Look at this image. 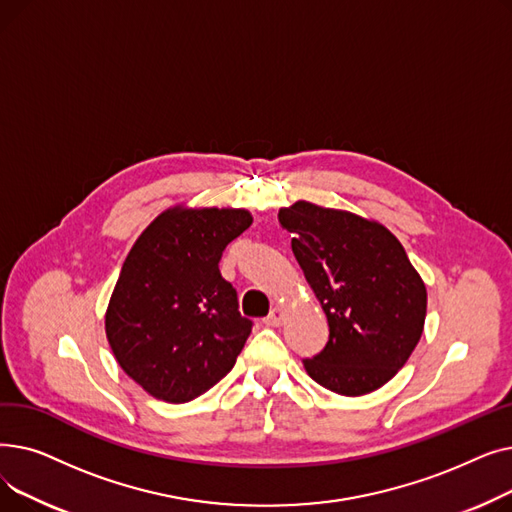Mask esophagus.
I'll list each match as a JSON object with an SVG mask.
<instances>
[{
	"instance_id": "34e87169",
	"label": "esophagus",
	"mask_w": 512,
	"mask_h": 512,
	"mask_svg": "<svg viewBox=\"0 0 512 512\" xmlns=\"http://www.w3.org/2000/svg\"><path fill=\"white\" fill-rule=\"evenodd\" d=\"M284 319H286L284 307H274V309L270 311V315L265 317V324L272 326V328H280V326L284 324Z\"/></svg>"
}]
</instances>
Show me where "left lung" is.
I'll use <instances>...</instances> for the list:
<instances>
[{
    "instance_id": "left-lung-1",
    "label": "left lung",
    "mask_w": 512,
    "mask_h": 512,
    "mask_svg": "<svg viewBox=\"0 0 512 512\" xmlns=\"http://www.w3.org/2000/svg\"><path fill=\"white\" fill-rule=\"evenodd\" d=\"M280 226L324 309L330 340L303 359L309 378L342 396L390 382L423 334L427 290L398 238L357 213L297 201Z\"/></svg>"
}]
</instances>
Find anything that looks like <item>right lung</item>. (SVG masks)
I'll return each mask as SVG.
<instances>
[{
    "instance_id": "add662e5",
    "label": "right lung",
    "mask_w": 512,
    "mask_h": 512,
    "mask_svg": "<svg viewBox=\"0 0 512 512\" xmlns=\"http://www.w3.org/2000/svg\"><path fill=\"white\" fill-rule=\"evenodd\" d=\"M251 224L247 209L176 205L132 245L105 334L118 365L153 398L188 402L234 367L253 324L218 263Z\"/></svg>"
}]
</instances>
